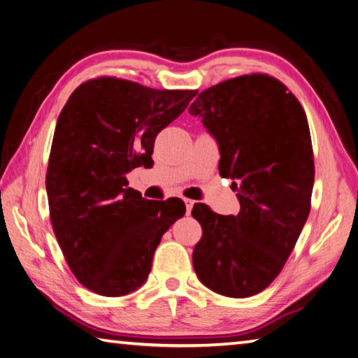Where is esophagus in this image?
I'll return each mask as SVG.
<instances>
[{"label":"esophagus","instance_id":"34e87169","mask_svg":"<svg viewBox=\"0 0 358 358\" xmlns=\"http://www.w3.org/2000/svg\"><path fill=\"white\" fill-rule=\"evenodd\" d=\"M182 201H185V204H186V212H187V215L190 213V210H192V207H194V199H190V198H182Z\"/></svg>","mask_w":358,"mask_h":358}]
</instances>
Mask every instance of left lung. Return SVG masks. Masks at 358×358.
Listing matches in <instances>:
<instances>
[{"label":"left lung","instance_id":"8db88e82","mask_svg":"<svg viewBox=\"0 0 358 358\" xmlns=\"http://www.w3.org/2000/svg\"><path fill=\"white\" fill-rule=\"evenodd\" d=\"M189 113L217 138L220 173L234 180L238 215L195 204L203 236L196 276L227 297L261 293L278 278L311 210L314 155L305 110L280 80L252 73L198 94Z\"/></svg>","mask_w":358,"mask_h":358}]
</instances>
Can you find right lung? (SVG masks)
<instances>
[{
  "label": "right lung",
  "instance_id": "1",
  "mask_svg": "<svg viewBox=\"0 0 358 358\" xmlns=\"http://www.w3.org/2000/svg\"><path fill=\"white\" fill-rule=\"evenodd\" d=\"M195 94L101 76L64 105L45 177L50 220L70 270L93 293L117 297L143 285L164 231L185 215L180 198H141L124 176L152 163L157 134Z\"/></svg>",
  "mask_w": 358,
  "mask_h": 358
}]
</instances>
